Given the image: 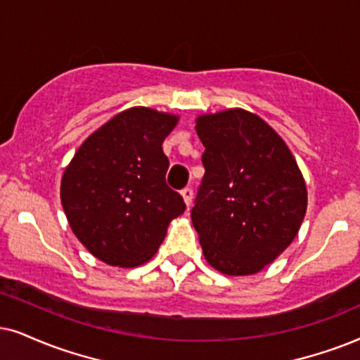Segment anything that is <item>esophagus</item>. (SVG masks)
<instances>
[{
    "mask_svg": "<svg viewBox=\"0 0 360 360\" xmlns=\"http://www.w3.org/2000/svg\"><path fill=\"white\" fill-rule=\"evenodd\" d=\"M181 195H183L186 206L189 207V206H191V201H193V189H191V188L183 189V191H181Z\"/></svg>",
    "mask_w": 360,
    "mask_h": 360,
    "instance_id": "1",
    "label": "esophagus"
}]
</instances>
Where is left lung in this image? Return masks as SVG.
<instances>
[{"instance_id":"left-lung-1","label":"left lung","mask_w":360,"mask_h":360,"mask_svg":"<svg viewBox=\"0 0 360 360\" xmlns=\"http://www.w3.org/2000/svg\"><path fill=\"white\" fill-rule=\"evenodd\" d=\"M206 174L191 211L202 254L226 276H252L295 239L306 181L284 139L240 108L195 117Z\"/></svg>"}]
</instances>
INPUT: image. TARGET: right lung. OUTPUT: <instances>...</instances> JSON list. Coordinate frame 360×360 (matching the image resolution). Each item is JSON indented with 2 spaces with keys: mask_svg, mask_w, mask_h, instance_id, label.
Masks as SVG:
<instances>
[{
  "mask_svg": "<svg viewBox=\"0 0 360 360\" xmlns=\"http://www.w3.org/2000/svg\"><path fill=\"white\" fill-rule=\"evenodd\" d=\"M179 116L134 106L89 134L61 177L71 231L99 261L138 267L158 252L186 204L167 188L162 143Z\"/></svg>",
  "mask_w": 360,
  "mask_h": 360,
  "instance_id": "1",
  "label": "right lung"
}]
</instances>
